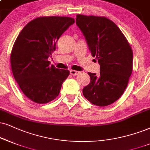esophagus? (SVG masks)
Masks as SVG:
<instances>
[{"label":"esophagus","instance_id":"1","mask_svg":"<svg viewBox=\"0 0 150 150\" xmlns=\"http://www.w3.org/2000/svg\"><path fill=\"white\" fill-rule=\"evenodd\" d=\"M70 74H71L72 76H76V75L79 74H80V72L78 71H76V70L71 69V70H70Z\"/></svg>","mask_w":150,"mask_h":150}]
</instances>
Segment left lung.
I'll return each mask as SVG.
<instances>
[{
  "instance_id": "obj_1",
  "label": "left lung",
  "mask_w": 150,
  "mask_h": 150,
  "mask_svg": "<svg viewBox=\"0 0 150 150\" xmlns=\"http://www.w3.org/2000/svg\"><path fill=\"white\" fill-rule=\"evenodd\" d=\"M76 23L83 33L89 49L100 64V74L88 72L84 97L98 106L114 103L123 95L133 71V51L118 26L105 16L77 14Z\"/></svg>"
}]
</instances>
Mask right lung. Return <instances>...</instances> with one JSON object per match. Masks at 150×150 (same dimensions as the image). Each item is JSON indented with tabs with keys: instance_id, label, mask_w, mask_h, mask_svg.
I'll use <instances>...</instances> for the list:
<instances>
[{
	"instance_id": "right-lung-1",
	"label": "right lung",
	"mask_w": 150,
	"mask_h": 150,
	"mask_svg": "<svg viewBox=\"0 0 150 150\" xmlns=\"http://www.w3.org/2000/svg\"><path fill=\"white\" fill-rule=\"evenodd\" d=\"M67 16H40L22 29L13 45L10 63L23 93L37 103H47L59 95L69 71L50 65L48 58L62 33L74 23Z\"/></svg>"
}]
</instances>
